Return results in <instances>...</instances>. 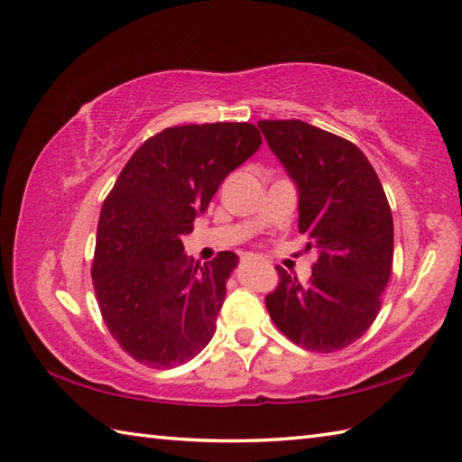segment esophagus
Segmentation results:
<instances>
[{"instance_id":"34e87169","label":"esophagus","mask_w":462,"mask_h":462,"mask_svg":"<svg viewBox=\"0 0 462 462\" xmlns=\"http://www.w3.org/2000/svg\"><path fill=\"white\" fill-rule=\"evenodd\" d=\"M242 263L244 266H250V263H262V258L256 256V254H244Z\"/></svg>"}]
</instances>
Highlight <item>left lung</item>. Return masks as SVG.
Returning <instances> with one entry per match:
<instances>
[{
  "mask_svg": "<svg viewBox=\"0 0 462 462\" xmlns=\"http://www.w3.org/2000/svg\"><path fill=\"white\" fill-rule=\"evenodd\" d=\"M298 189V228L318 250L308 283L278 268L266 298L278 329L308 351L351 346L375 321L393 266V216L367 156L303 121H260Z\"/></svg>",
  "mask_w": 462,
  "mask_h": 462,
  "instance_id": "left-lung-1",
  "label": "left lung"
}]
</instances>
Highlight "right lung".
Here are the masks:
<instances>
[{"mask_svg": "<svg viewBox=\"0 0 462 462\" xmlns=\"http://www.w3.org/2000/svg\"><path fill=\"white\" fill-rule=\"evenodd\" d=\"M260 144L250 123L171 126L125 164L103 202L91 276L106 328L133 359L169 369L210 343L240 258L220 252L200 266L182 236Z\"/></svg>", "mask_w": 462, "mask_h": 462, "instance_id": "add662e5", "label": "right lung"}]
</instances>
